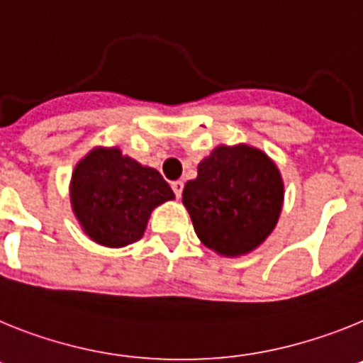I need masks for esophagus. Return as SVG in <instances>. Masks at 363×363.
Listing matches in <instances>:
<instances>
[{
  "instance_id": "34e87169",
  "label": "esophagus",
  "mask_w": 363,
  "mask_h": 363,
  "mask_svg": "<svg viewBox=\"0 0 363 363\" xmlns=\"http://www.w3.org/2000/svg\"><path fill=\"white\" fill-rule=\"evenodd\" d=\"M182 188H184V182L182 181H173L172 182V190H173V194H175V197H181L182 195Z\"/></svg>"
}]
</instances>
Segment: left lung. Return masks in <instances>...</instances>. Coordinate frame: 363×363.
Instances as JSON below:
<instances>
[{
    "label": "left lung",
    "instance_id": "left-lung-1",
    "mask_svg": "<svg viewBox=\"0 0 363 363\" xmlns=\"http://www.w3.org/2000/svg\"><path fill=\"white\" fill-rule=\"evenodd\" d=\"M182 203L195 234L220 256L256 250L272 234L283 206V181L276 164L257 147L219 146L199 162Z\"/></svg>",
    "mask_w": 363,
    "mask_h": 363
}]
</instances>
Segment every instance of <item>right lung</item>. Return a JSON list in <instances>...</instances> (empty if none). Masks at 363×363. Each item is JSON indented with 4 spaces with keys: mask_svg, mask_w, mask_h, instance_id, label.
I'll use <instances>...</instances> for the list:
<instances>
[{
    "mask_svg": "<svg viewBox=\"0 0 363 363\" xmlns=\"http://www.w3.org/2000/svg\"><path fill=\"white\" fill-rule=\"evenodd\" d=\"M172 199V188L155 168L122 155L118 147H94L72 172V212L82 230L104 247L138 241L151 212Z\"/></svg>",
    "mask_w": 363,
    "mask_h": 363,
    "instance_id": "add662e5",
    "label": "right lung"
}]
</instances>
